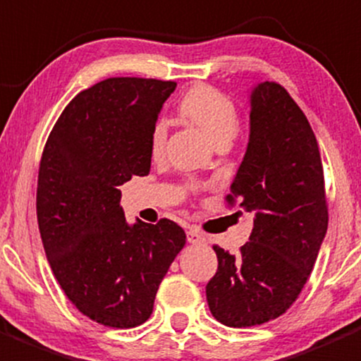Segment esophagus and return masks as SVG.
I'll return each mask as SVG.
<instances>
[{
    "instance_id": "1",
    "label": "esophagus",
    "mask_w": 361,
    "mask_h": 361,
    "mask_svg": "<svg viewBox=\"0 0 361 361\" xmlns=\"http://www.w3.org/2000/svg\"><path fill=\"white\" fill-rule=\"evenodd\" d=\"M187 239H188V243H190V245H201V243H204V235L195 227L188 228Z\"/></svg>"
}]
</instances>
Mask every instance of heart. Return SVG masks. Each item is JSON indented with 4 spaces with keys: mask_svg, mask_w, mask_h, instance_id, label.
<instances>
[{
    "mask_svg": "<svg viewBox=\"0 0 361 361\" xmlns=\"http://www.w3.org/2000/svg\"><path fill=\"white\" fill-rule=\"evenodd\" d=\"M181 116L195 123L214 145L231 143L239 130V115L234 103L220 90L207 85H195L181 97ZM167 127L155 123L150 134V154L157 159L166 147Z\"/></svg>",
    "mask_w": 361,
    "mask_h": 361,
    "instance_id": "b5f03b06",
    "label": "heart"
}]
</instances>
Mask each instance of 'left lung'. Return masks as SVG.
Masks as SVG:
<instances>
[{
  "instance_id": "left-lung-1",
  "label": "left lung",
  "mask_w": 361,
  "mask_h": 361,
  "mask_svg": "<svg viewBox=\"0 0 361 361\" xmlns=\"http://www.w3.org/2000/svg\"><path fill=\"white\" fill-rule=\"evenodd\" d=\"M250 140L231 185L253 211L250 241L238 255L214 246L218 271L206 286L209 311L245 329L281 316L304 288L329 227L318 141L279 83L250 90Z\"/></svg>"
}]
</instances>
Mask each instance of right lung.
<instances>
[{"instance_id":"obj_1","label":"right lung","mask_w":361,"mask_h":361,"mask_svg":"<svg viewBox=\"0 0 361 361\" xmlns=\"http://www.w3.org/2000/svg\"><path fill=\"white\" fill-rule=\"evenodd\" d=\"M176 83L108 78L82 90L54 126L38 173L47 260L80 312L133 329L150 318L187 235L171 220L127 224L118 187L150 173V134Z\"/></svg>"}]
</instances>
